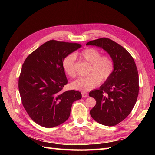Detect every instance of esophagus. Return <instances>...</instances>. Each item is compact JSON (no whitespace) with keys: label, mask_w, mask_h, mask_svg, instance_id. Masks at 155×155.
Listing matches in <instances>:
<instances>
[{"label":"esophagus","mask_w":155,"mask_h":155,"mask_svg":"<svg viewBox=\"0 0 155 155\" xmlns=\"http://www.w3.org/2000/svg\"><path fill=\"white\" fill-rule=\"evenodd\" d=\"M81 94H82V97H88V93H87L85 92H81Z\"/></svg>","instance_id":"esophagus-1"}]
</instances>
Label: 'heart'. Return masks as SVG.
Segmentation results:
<instances>
[{
    "label": "heart",
    "instance_id": "obj_1",
    "mask_svg": "<svg viewBox=\"0 0 155 155\" xmlns=\"http://www.w3.org/2000/svg\"><path fill=\"white\" fill-rule=\"evenodd\" d=\"M79 57L91 64L87 77L80 78L71 83V87L76 90L91 91L97 87L100 82H105L111 76L114 70L113 60L109 55H104L99 50L93 48L83 50ZM76 58L74 54H69L63 60L62 66L64 72L70 78L76 76Z\"/></svg>",
    "mask_w": 155,
    "mask_h": 155
}]
</instances>
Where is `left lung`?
Returning a JSON list of instances; mask_svg holds the SVG:
<instances>
[{
    "label": "left lung",
    "instance_id": "1",
    "mask_svg": "<svg viewBox=\"0 0 155 155\" xmlns=\"http://www.w3.org/2000/svg\"><path fill=\"white\" fill-rule=\"evenodd\" d=\"M86 45L102 48L113 60L111 76L99 89L89 92V96L96 101L90 111L92 118L102 125H116L128 116L137 102L139 92L137 66L128 51L109 38L93 40Z\"/></svg>",
    "mask_w": 155,
    "mask_h": 155
}]
</instances>
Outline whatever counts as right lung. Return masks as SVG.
Listing matches in <instances>:
<instances>
[{
  "mask_svg": "<svg viewBox=\"0 0 155 155\" xmlns=\"http://www.w3.org/2000/svg\"><path fill=\"white\" fill-rule=\"evenodd\" d=\"M81 46L50 40L25 59L18 78V90L23 107L36 124L51 128L64 123L69 118L73 102L81 98L79 91H62L68 83L63 60Z\"/></svg>",
  "mask_w": 155,
  "mask_h": 155,
  "instance_id": "right-lung-1",
  "label": "right lung"
}]
</instances>
